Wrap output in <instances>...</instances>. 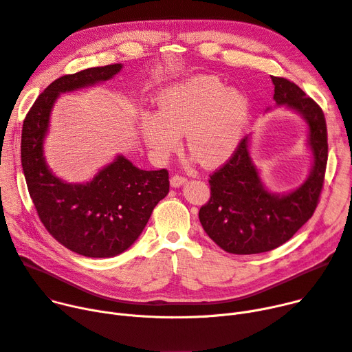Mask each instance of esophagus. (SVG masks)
Returning <instances> with one entry per match:
<instances>
[{
    "label": "esophagus",
    "mask_w": 352,
    "mask_h": 352,
    "mask_svg": "<svg viewBox=\"0 0 352 352\" xmlns=\"http://www.w3.org/2000/svg\"><path fill=\"white\" fill-rule=\"evenodd\" d=\"M170 182H171V186H174V188H178V186H181L186 182V178L182 177V175H173Z\"/></svg>",
    "instance_id": "1"
}]
</instances>
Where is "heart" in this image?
Wrapping results in <instances>:
<instances>
[{
	"label": "heart",
	"instance_id": "b5f03b06",
	"mask_svg": "<svg viewBox=\"0 0 352 352\" xmlns=\"http://www.w3.org/2000/svg\"><path fill=\"white\" fill-rule=\"evenodd\" d=\"M158 110L140 114V131L151 155L166 160L181 146L206 167H217L236 151L250 119L243 91L229 89L215 76H195L164 89Z\"/></svg>",
	"mask_w": 352,
	"mask_h": 352
}]
</instances>
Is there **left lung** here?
Here are the masks:
<instances>
[{
	"label": "left lung",
	"instance_id": "8db88e82",
	"mask_svg": "<svg viewBox=\"0 0 352 352\" xmlns=\"http://www.w3.org/2000/svg\"><path fill=\"white\" fill-rule=\"evenodd\" d=\"M277 106L298 113L309 126L311 171L300 186L285 194L269 191L252 161L249 137L209 178L210 198L199 209V222L219 248L233 254L263 253L278 248L314 214L324 184L329 143L321 107L296 83L272 76Z\"/></svg>",
	"mask_w": 352,
	"mask_h": 352
}]
</instances>
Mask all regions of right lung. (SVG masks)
I'll list each match as a JSON object with an SVG mask.
<instances>
[{
	"instance_id": "right-lung-1",
	"label": "right lung",
	"mask_w": 352,
	"mask_h": 352,
	"mask_svg": "<svg viewBox=\"0 0 352 352\" xmlns=\"http://www.w3.org/2000/svg\"><path fill=\"white\" fill-rule=\"evenodd\" d=\"M122 67H89L56 79L38 96L22 126L21 162L38 217L60 245L86 257H113L127 250L170 191L167 170H140L123 155L85 184L58 178L45 161L43 140L60 93L106 82Z\"/></svg>"
}]
</instances>
